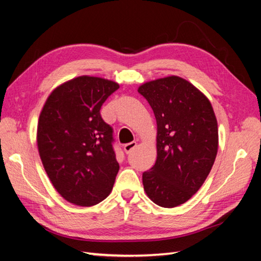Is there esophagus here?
Listing matches in <instances>:
<instances>
[{
	"label": "esophagus",
	"mask_w": 261,
	"mask_h": 261,
	"mask_svg": "<svg viewBox=\"0 0 261 261\" xmlns=\"http://www.w3.org/2000/svg\"><path fill=\"white\" fill-rule=\"evenodd\" d=\"M136 146H137V143H136V141H132V143L125 144V145H124V151L128 154L129 152H132V151H133L134 149L136 148Z\"/></svg>",
	"instance_id": "obj_1"
}]
</instances>
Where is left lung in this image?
Segmentation results:
<instances>
[{"label": "left lung", "mask_w": 261, "mask_h": 261, "mask_svg": "<svg viewBox=\"0 0 261 261\" xmlns=\"http://www.w3.org/2000/svg\"><path fill=\"white\" fill-rule=\"evenodd\" d=\"M138 92L156 121V161L143 173L146 194L158 206L186 202L206 180L218 152V123L208 98L194 85L170 76Z\"/></svg>", "instance_id": "1"}]
</instances>
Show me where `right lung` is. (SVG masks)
Returning <instances> with one entry per match:
<instances>
[{
    "label": "right lung",
    "instance_id": "right-lung-1",
    "mask_svg": "<svg viewBox=\"0 0 261 261\" xmlns=\"http://www.w3.org/2000/svg\"><path fill=\"white\" fill-rule=\"evenodd\" d=\"M118 84L81 76L55 88L39 116L37 144L44 170L59 194L90 207L111 193L120 169L113 128L100 110Z\"/></svg>",
    "mask_w": 261,
    "mask_h": 261
}]
</instances>
